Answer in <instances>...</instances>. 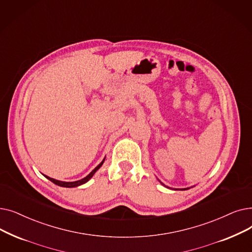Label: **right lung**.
<instances>
[{
  "instance_id": "obj_1",
  "label": "right lung",
  "mask_w": 252,
  "mask_h": 252,
  "mask_svg": "<svg viewBox=\"0 0 252 252\" xmlns=\"http://www.w3.org/2000/svg\"><path fill=\"white\" fill-rule=\"evenodd\" d=\"M104 160H105V159H103V161L100 163V165L97 166V167H95L89 175H87V176H86L85 178H83V179H81V180H78V181H74V182H63V181H59V180H56V179H53V178L47 177V176H45V177H46L47 179H49L51 182H53L54 184L59 185V187H63V188H75V187H78V185H81V184H83V183L89 181V180L94 176V174L97 170H99L100 167L103 165Z\"/></svg>"
}]
</instances>
